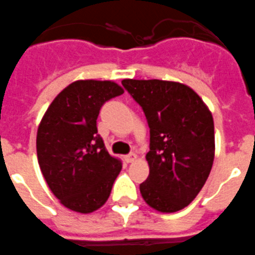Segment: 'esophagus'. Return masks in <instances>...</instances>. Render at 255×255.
<instances>
[{"mask_svg": "<svg viewBox=\"0 0 255 255\" xmlns=\"http://www.w3.org/2000/svg\"><path fill=\"white\" fill-rule=\"evenodd\" d=\"M136 159H137V155H136V154H134V153L129 154V155H125V162L126 163H132V162H135Z\"/></svg>", "mask_w": 255, "mask_h": 255, "instance_id": "esophagus-1", "label": "esophagus"}]
</instances>
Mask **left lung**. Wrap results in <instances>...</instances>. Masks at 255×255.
Returning a JSON list of instances; mask_svg holds the SVG:
<instances>
[{
    "mask_svg": "<svg viewBox=\"0 0 255 255\" xmlns=\"http://www.w3.org/2000/svg\"><path fill=\"white\" fill-rule=\"evenodd\" d=\"M143 107L150 128L149 176L140 193L151 209L170 214L184 209L202 190L215 158L214 119L187 85L162 79H123Z\"/></svg>",
    "mask_w": 255,
    "mask_h": 255,
    "instance_id": "obj_1",
    "label": "left lung"
}]
</instances>
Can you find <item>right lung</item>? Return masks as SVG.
Wrapping results in <instances>:
<instances>
[{"instance_id": "right-lung-1", "label": "right lung", "mask_w": 255, "mask_h": 255, "mask_svg": "<svg viewBox=\"0 0 255 255\" xmlns=\"http://www.w3.org/2000/svg\"><path fill=\"white\" fill-rule=\"evenodd\" d=\"M123 93L114 81L79 79L53 100L39 124L41 173L53 195L72 211L91 214L104 206L123 168L96 126L102 105Z\"/></svg>"}]
</instances>
